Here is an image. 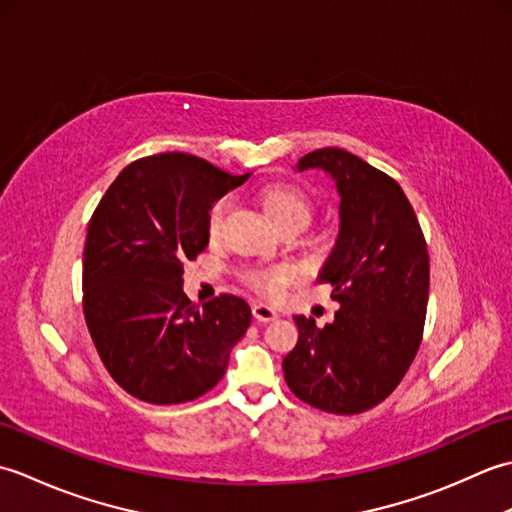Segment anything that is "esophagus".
<instances>
[{"label":"esophagus","mask_w":512,"mask_h":512,"mask_svg":"<svg viewBox=\"0 0 512 512\" xmlns=\"http://www.w3.org/2000/svg\"><path fill=\"white\" fill-rule=\"evenodd\" d=\"M253 317H255L259 323H268V321L279 319V314H277L275 308L266 306V303H255V306H253Z\"/></svg>","instance_id":"1"}]
</instances>
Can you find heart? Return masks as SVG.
<instances>
[{
    "label": "heart",
    "mask_w": 512,
    "mask_h": 512,
    "mask_svg": "<svg viewBox=\"0 0 512 512\" xmlns=\"http://www.w3.org/2000/svg\"><path fill=\"white\" fill-rule=\"evenodd\" d=\"M262 202L266 206L270 220L275 222L277 228L288 222H310V204L297 191L286 187H268L262 191ZM228 209H231V200L228 198H220L211 204L209 215H206V228H209L211 237L222 231ZM244 279L248 281L250 288L262 292V295H279L290 281V270L284 266L257 268L248 270Z\"/></svg>",
    "instance_id": "heart-1"
}]
</instances>
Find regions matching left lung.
I'll return each instance as SVG.
<instances>
[{"label": "left lung", "instance_id": "1", "mask_svg": "<svg viewBox=\"0 0 512 512\" xmlns=\"http://www.w3.org/2000/svg\"><path fill=\"white\" fill-rule=\"evenodd\" d=\"M297 169L330 173L341 195L339 237L319 275L341 308L323 328L295 317L299 341L284 376L299 400L352 416L383 402L416 358L429 299L427 242L400 184L350 151H310Z\"/></svg>", "mask_w": 512, "mask_h": 512}]
</instances>
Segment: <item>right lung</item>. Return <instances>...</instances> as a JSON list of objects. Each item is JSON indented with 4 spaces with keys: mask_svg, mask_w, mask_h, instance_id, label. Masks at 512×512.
Masks as SVG:
<instances>
[{
    "mask_svg": "<svg viewBox=\"0 0 512 512\" xmlns=\"http://www.w3.org/2000/svg\"><path fill=\"white\" fill-rule=\"evenodd\" d=\"M248 176L171 151L127 165L96 206L83 250V314L105 369L134 398H200L246 334L253 314L244 299L198 306L182 275L209 244L211 204Z\"/></svg>",
    "mask_w": 512,
    "mask_h": 512,
    "instance_id": "right-lung-1",
    "label": "right lung"
}]
</instances>
